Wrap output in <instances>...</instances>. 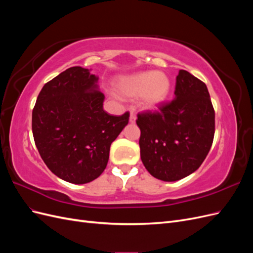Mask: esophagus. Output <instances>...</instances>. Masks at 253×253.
<instances>
[{"label": "esophagus", "instance_id": "34e87169", "mask_svg": "<svg viewBox=\"0 0 253 253\" xmlns=\"http://www.w3.org/2000/svg\"><path fill=\"white\" fill-rule=\"evenodd\" d=\"M135 121H136V113H135V109L131 108V109H129V122H131V124H134Z\"/></svg>", "mask_w": 253, "mask_h": 253}]
</instances>
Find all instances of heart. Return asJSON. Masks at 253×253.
<instances>
[{
	"mask_svg": "<svg viewBox=\"0 0 253 253\" xmlns=\"http://www.w3.org/2000/svg\"><path fill=\"white\" fill-rule=\"evenodd\" d=\"M117 93L121 97L131 98L140 95L141 103L152 108L162 103L170 91V81L159 72H141L122 76L116 83Z\"/></svg>",
	"mask_w": 253,
	"mask_h": 253,
	"instance_id": "b5f03b06",
	"label": "heart"
}]
</instances>
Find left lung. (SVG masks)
Here are the masks:
<instances>
[{
  "instance_id": "8db88e82",
  "label": "left lung",
  "mask_w": 253,
  "mask_h": 253,
  "mask_svg": "<svg viewBox=\"0 0 253 253\" xmlns=\"http://www.w3.org/2000/svg\"><path fill=\"white\" fill-rule=\"evenodd\" d=\"M175 98L155 112L137 115L140 157L149 173L164 181L192 174L208 155L215 132V113L206 84L180 70Z\"/></svg>"
}]
</instances>
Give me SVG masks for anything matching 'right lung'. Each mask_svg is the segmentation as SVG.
Returning a JSON list of instances; mask_svg holds the SVG:
<instances>
[{
    "label": "right lung",
    "instance_id": "1",
    "mask_svg": "<svg viewBox=\"0 0 253 253\" xmlns=\"http://www.w3.org/2000/svg\"><path fill=\"white\" fill-rule=\"evenodd\" d=\"M97 82L86 68H67L42 87L33 110L34 139L43 162L76 185L101 175L112 142L128 124V112L113 116L103 110Z\"/></svg>",
    "mask_w": 253,
    "mask_h": 253
}]
</instances>
